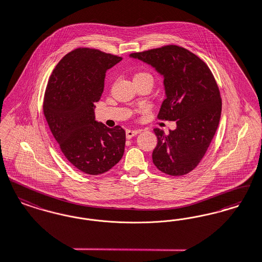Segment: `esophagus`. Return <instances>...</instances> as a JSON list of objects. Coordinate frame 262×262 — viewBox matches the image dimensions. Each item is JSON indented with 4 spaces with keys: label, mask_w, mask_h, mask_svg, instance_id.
Returning <instances> with one entry per match:
<instances>
[{
    "label": "esophagus",
    "mask_w": 262,
    "mask_h": 262,
    "mask_svg": "<svg viewBox=\"0 0 262 262\" xmlns=\"http://www.w3.org/2000/svg\"><path fill=\"white\" fill-rule=\"evenodd\" d=\"M139 133H140L139 130H130V129L126 130V138L131 139V138L136 136Z\"/></svg>",
    "instance_id": "esophagus-1"
}]
</instances>
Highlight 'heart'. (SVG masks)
Segmentation results:
<instances>
[{
	"mask_svg": "<svg viewBox=\"0 0 262 262\" xmlns=\"http://www.w3.org/2000/svg\"><path fill=\"white\" fill-rule=\"evenodd\" d=\"M138 78H144V79H148V80H151V76L150 74H148V73H139L137 74L136 76H135V78L134 79H138Z\"/></svg>",
	"mask_w": 262,
	"mask_h": 262,
	"instance_id": "b5f03b06",
	"label": "heart"
}]
</instances>
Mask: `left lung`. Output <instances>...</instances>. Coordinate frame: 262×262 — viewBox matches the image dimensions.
<instances>
[{"label":"left lung","mask_w":262,"mask_h":262,"mask_svg":"<svg viewBox=\"0 0 262 262\" xmlns=\"http://www.w3.org/2000/svg\"><path fill=\"white\" fill-rule=\"evenodd\" d=\"M130 58L163 76L165 98L158 117L177 121V128L167 135L154 129L158 144L152 163L166 174H186L204 157L220 122L222 100L216 81L199 57L177 45L132 53Z\"/></svg>","instance_id":"left-lung-1"}]
</instances>
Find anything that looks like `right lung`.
<instances>
[{
    "label": "right lung",
    "mask_w": 262,
    "mask_h": 262,
    "mask_svg": "<svg viewBox=\"0 0 262 262\" xmlns=\"http://www.w3.org/2000/svg\"><path fill=\"white\" fill-rule=\"evenodd\" d=\"M121 60L78 48L57 64L45 91L43 111L53 137L70 163L88 174L106 172L124 154V129L108 128L95 114L105 73Z\"/></svg>",
    "instance_id": "obj_1"
}]
</instances>
